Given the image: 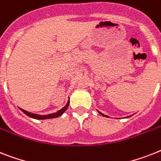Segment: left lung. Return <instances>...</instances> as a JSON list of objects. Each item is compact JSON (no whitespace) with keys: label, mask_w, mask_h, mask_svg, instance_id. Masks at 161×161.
<instances>
[{"label":"left lung","mask_w":161,"mask_h":161,"mask_svg":"<svg viewBox=\"0 0 161 161\" xmlns=\"http://www.w3.org/2000/svg\"><path fill=\"white\" fill-rule=\"evenodd\" d=\"M98 112H99V114H101V115H103V116H104V117H108V116H106V115H104V114H102V113H100V112H99V111H98Z\"/></svg>","instance_id":"8db88e82"}]
</instances>
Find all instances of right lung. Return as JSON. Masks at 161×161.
Returning <instances> with one entry per match:
<instances>
[{
    "label": "right lung",
    "mask_w": 161,
    "mask_h": 161,
    "mask_svg": "<svg viewBox=\"0 0 161 161\" xmlns=\"http://www.w3.org/2000/svg\"><path fill=\"white\" fill-rule=\"evenodd\" d=\"M69 103H70V101L68 100V102H67V103L66 104V106L62 108V109L59 110V111H58L57 113L50 114H48V115H38V114H32V113L28 112V111H25V110L22 109V108H20V110L24 113V114H26L27 116L30 117V118H32V119H42V120H43V119H55V118H58V117L61 116V115H62V114H63V113H64L66 109H67V108H68V106H69Z\"/></svg>",
    "instance_id": "add662e5"
}]
</instances>
